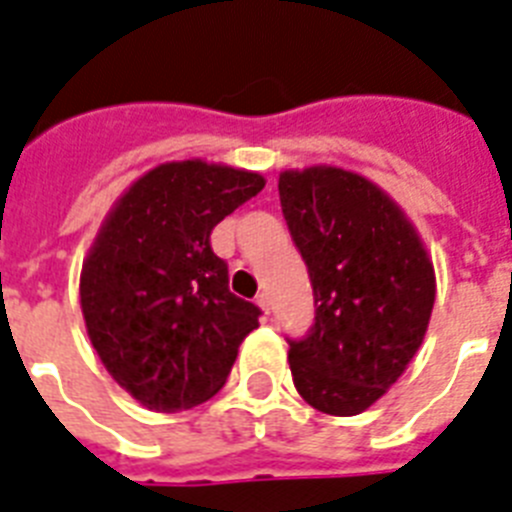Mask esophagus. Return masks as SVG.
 I'll return each mask as SVG.
<instances>
[{
  "label": "esophagus",
  "instance_id": "34e87169",
  "mask_svg": "<svg viewBox=\"0 0 512 512\" xmlns=\"http://www.w3.org/2000/svg\"><path fill=\"white\" fill-rule=\"evenodd\" d=\"M257 305L263 307L265 313H270V307H273V299H270L268 292H260V294H257Z\"/></svg>",
  "mask_w": 512,
  "mask_h": 512
}]
</instances>
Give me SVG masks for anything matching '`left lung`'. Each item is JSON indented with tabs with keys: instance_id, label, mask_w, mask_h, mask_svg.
<instances>
[{
	"instance_id": "1",
	"label": "left lung",
	"mask_w": 512,
	"mask_h": 512,
	"mask_svg": "<svg viewBox=\"0 0 512 512\" xmlns=\"http://www.w3.org/2000/svg\"><path fill=\"white\" fill-rule=\"evenodd\" d=\"M278 197L315 297L310 331L286 339L294 386L321 413H363L421 347L434 265L400 207L357 173L286 170Z\"/></svg>"
}]
</instances>
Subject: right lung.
<instances>
[{"mask_svg": "<svg viewBox=\"0 0 512 512\" xmlns=\"http://www.w3.org/2000/svg\"><path fill=\"white\" fill-rule=\"evenodd\" d=\"M263 186L249 170L165 162L99 231L81 273L83 321L110 376L149 410L178 413L218 394L260 326V307L228 289L210 234Z\"/></svg>", "mask_w": 512, "mask_h": 512, "instance_id": "obj_1", "label": "right lung"}]
</instances>
